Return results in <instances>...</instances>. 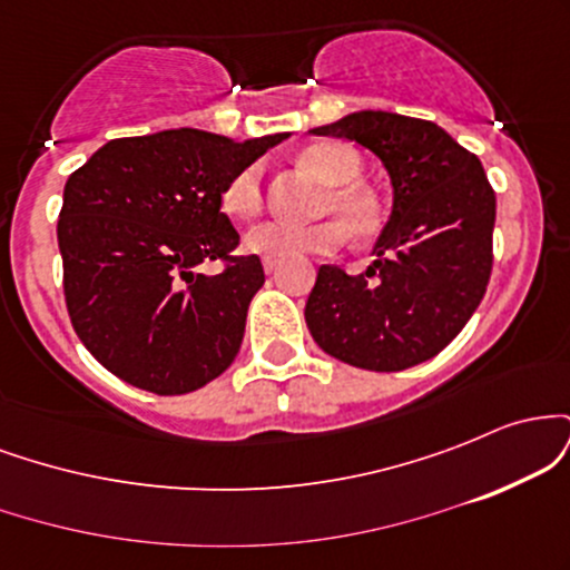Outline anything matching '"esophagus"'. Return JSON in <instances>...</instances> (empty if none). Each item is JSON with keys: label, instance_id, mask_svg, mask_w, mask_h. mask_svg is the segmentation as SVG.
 Here are the masks:
<instances>
[{"label": "esophagus", "instance_id": "esophagus-1", "mask_svg": "<svg viewBox=\"0 0 570 570\" xmlns=\"http://www.w3.org/2000/svg\"><path fill=\"white\" fill-rule=\"evenodd\" d=\"M263 267H265V273H267V276H273V273L278 271V259H265Z\"/></svg>", "mask_w": 570, "mask_h": 570}]
</instances>
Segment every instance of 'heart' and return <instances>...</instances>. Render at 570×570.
Instances as JSON below:
<instances>
[{"label":"heart","mask_w":570,"mask_h":570,"mask_svg":"<svg viewBox=\"0 0 570 570\" xmlns=\"http://www.w3.org/2000/svg\"><path fill=\"white\" fill-rule=\"evenodd\" d=\"M303 163L311 171H316L324 181H330L322 200V212L337 214L346 222L343 226L336 217H324L316 222H281L271 219L263 225H254L246 233L244 246L248 254H257L265 259H294L303 254H332L343 246L345 227L356 238H367L377 230V206L367 189L351 181L358 179L362 160L348 144L326 141L313 144L303 155ZM222 212L233 219H252L263 208V171L259 166H246L230 176L222 189Z\"/></svg>","instance_id":"heart-1"}]
</instances>
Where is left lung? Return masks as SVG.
Listing matches in <instances>:
<instances>
[{
  "mask_svg": "<svg viewBox=\"0 0 570 570\" xmlns=\"http://www.w3.org/2000/svg\"><path fill=\"white\" fill-rule=\"evenodd\" d=\"M316 136H337L377 155L394 206L375 263L358 276L318 267L305 322L318 348L372 372L429 362L485 297L493 271L495 193L482 163L436 122L362 109Z\"/></svg>",
  "mask_w": 570,
  "mask_h": 570,
  "instance_id": "1",
  "label": "left lung"
}]
</instances>
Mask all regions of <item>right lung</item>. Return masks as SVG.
Here are the masks:
<instances>
[{
  "label": "right lung",
  "instance_id": "right-lung-1",
  "mask_svg": "<svg viewBox=\"0 0 570 570\" xmlns=\"http://www.w3.org/2000/svg\"><path fill=\"white\" fill-rule=\"evenodd\" d=\"M289 134L233 141L176 128L112 139L67 179L58 217L63 294L77 337L112 375L160 396L189 394L238 356L265 284L257 254L233 257L222 214L233 174ZM222 258L217 277L195 274Z\"/></svg>",
  "mask_w": 570,
  "mask_h": 570
}]
</instances>
